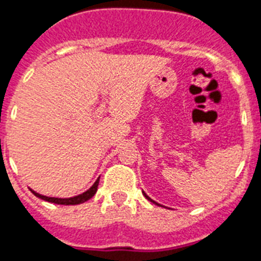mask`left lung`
Returning <instances> with one entry per match:
<instances>
[{"label":"left lung","mask_w":261,"mask_h":261,"mask_svg":"<svg viewBox=\"0 0 261 261\" xmlns=\"http://www.w3.org/2000/svg\"><path fill=\"white\" fill-rule=\"evenodd\" d=\"M143 195H144V196H146V199H148V200H150V201H152V203H155V204H158V203H156V201H154V200H152V199H150V198H148V196H147V195H146V194H144V192H143ZM158 205H161V204H158Z\"/></svg>","instance_id":"left-lung-1"}]
</instances>
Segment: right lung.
Segmentation results:
<instances>
[{"mask_svg": "<svg viewBox=\"0 0 261 261\" xmlns=\"http://www.w3.org/2000/svg\"><path fill=\"white\" fill-rule=\"evenodd\" d=\"M98 185H99V178L95 180V183H94V185L91 186V187H90L86 192H83V194H81V195H76V196H73V198H65V199L50 198V196H45V195H41V194H38V192L33 191V190H30V191L36 195L37 198L42 199V200H46V201H50V203H56V204H63V205H74V204H81V203H85V201H87L89 199L93 198L98 190Z\"/></svg>", "mask_w": 261, "mask_h": 261, "instance_id": "right-lung-1", "label": "right lung"}]
</instances>
